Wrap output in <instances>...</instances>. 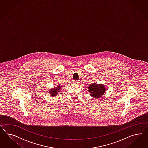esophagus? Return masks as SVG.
Wrapping results in <instances>:
<instances>
[{
    "label": "esophagus",
    "instance_id": "34e87169",
    "mask_svg": "<svg viewBox=\"0 0 148 148\" xmlns=\"http://www.w3.org/2000/svg\"><path fill=\"white\" fill-rule=\"evenodd\" d=\"M73 84H74L75 85H78L79 84V82L77 81H73Z\"/></svg>",
    "mask_w": 148,
    "mask_h": 148
}]
</instances>
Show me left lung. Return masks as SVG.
I'll return each mask as SVG.
<instances>
[{
  "label": "left lung",
  "mask_w": 148,
  "mask_h": 148,
  "mask_svg": "<svg viewBox=\"0 0 148 148\" xmlns=\"http://www.w3.org/2000/svg\"><path fill=\"white\" fill-rule=\"evenodd\" d=\"M88 92L90 93V95L92 97L96 98H100L103 96L105 93V87L102 84H97L93 83L89 85L88 87Z\"/></svg>",
  "instance_id": "8db88e82"
}]
</instances>
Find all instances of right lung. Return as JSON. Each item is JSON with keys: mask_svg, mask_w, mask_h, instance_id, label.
Segmentation results:
<instances>
[{"mask_svg": "<svg viewBox=\"0 0 148 148\" xmlns=\"http://www.w3.org/2000/svg\"><path fill=\"white\" fill-rule=\"evenodd\" d=\"M61 87V86H58L57 87L54 88V90H50L49 92L50 94H51V95L52 97L57 95L58 93L59 90H60V88Z\"/></svg>", "mask_w": 148, "mask_h": 148, "instance_id": "add662e5", "label": "right lung"}]
</instances>
